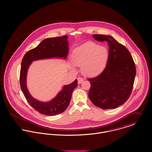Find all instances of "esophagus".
Returning <instances> with one entry per match:
<instances>
[{
  "instance_id": "esophagus-1",
  "label": "esophagus",
  "mask_w": 152,
  "mask_h": 152,
  "mask_svg": "<svg viewBox=\"0 0 152 152\" xmlns=\"http://www.w3.org/2000/svg\"><path fill=\"white\" fill-rule=\"evenodd\" d=\"M83 81H84V79H83V78H81V77L78 78V83L79 84H81Z\"/></svg>"
}]
</instances>
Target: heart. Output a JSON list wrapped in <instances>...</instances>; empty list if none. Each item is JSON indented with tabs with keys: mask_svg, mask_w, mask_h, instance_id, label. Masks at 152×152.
Instances as JSON below:
<instances>
[{
	"mask_svg": "<svg viewBox=\"0 0 152 152\" xmlns=\"http://www.w3.org/2000/svg\"><path fill=\"white\" fill-rule=\"evenodd\" d=\"M108 58V50L92 42L84 44L72 52L73 64L81 66L82 73L89 77L101 74L107 65ZM72 68L74 69L73 65Z\"/></svg>",
	"mask_w": 152,
	"mask_h": 152,
	"instance_id": "obj_1",
	"label": "heart"
}]
</instances>
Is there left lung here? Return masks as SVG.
Instances as JSON below:
<instances>
[{
    "label": "left lung",
    "mask_w": 152,
    "mask_h": 152,
    "mask_svg": "<svg viewBox=\"0 0 152 152\" xmlns=\"http://www.w3.org/2000/svg\"><path fill=\"white\" fill-rule=\"evenodd\" d=\"M92 37L99 42L107 41L109 49L104 71L88 80L91 84L89 98L100 108H116L130 96L136 75L134 63L128 49L112 36L94 34Z\"/></svg>",
    "instance_id": "1"
}]
</instances>
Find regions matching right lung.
Returning a JSON list of instances; mask_svg holds the SVG:
<instances>
[{
  "instance_id": "1",
  "label": "right lung",
  "mask_w": 152,
  "mask_h": 152,
  "mask_svg": "<svg viewBox=\"0 0 152 152\" xmlns=\"http://www.w3.org/2000/svg\"><path fill=\"white\" fill-rule=\"evenodd\" d=\"M68 37L48 38L43 40L36 48L27 51L22 60L20 84L22 92L29 104L39 113L47 116H54L64 112L68 107L73 90L77 87V80L63 87L62 89L51 101L42 102L33 98L26 84L28 69L33 61L49 58L65 60L69 52Z\"/></svg>"
}]
</instances>
